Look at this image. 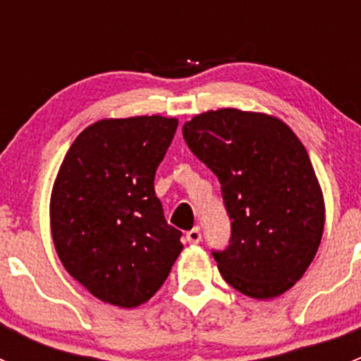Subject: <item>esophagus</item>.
Masks as SVG:
<instances>
[{"label":"esophagus","instance_id":"esophagus-1","mask_svg":"<svg viewBox=\"0 0 361 361\" xmlns=\"http://www.w3.org/2000/svg\"><path fill=\"white\" fill-rule=\"evenodd\" d=\"M201 239H202V235H201V228L199 227H194L192 231L187 232V241L190 243V245H199V243H201Z\"/></svg>","mask_w":361,"mask_h":361}]
</instances>
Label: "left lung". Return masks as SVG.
<instances>
[{
    "instance_id": "left-lung-1",
    "label": "left lung",
    "mask_w": 361,
    "mask_h": 361,
    "mask_svg": "<svg viewBox=\"0 0 361 361\" xmlns=\"http://www.w3.org/2000/svg\"><path fill=\"white\" fill-rule=\"evenodd\" d=\"M188 148L221 185L231 245L220 274L251 298L278 297L307 271L322 243L325 202L304 145L279 118L224 108L185 122Z\"/></svg>"
}]
</instances>
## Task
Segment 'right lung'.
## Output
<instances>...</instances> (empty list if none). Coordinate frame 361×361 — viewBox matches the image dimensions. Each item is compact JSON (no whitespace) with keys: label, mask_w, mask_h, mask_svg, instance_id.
Masks as SVG:
<instances>
[{"label":"right lung","mask_w":361,"mask_h":361,"mask_svg":"<svg viewBox=\"0 0 361 361\" xmlns=\"http://www.w3.org/2000/svg\"><path fill=\"white\" fill-rule=\"evenodd\" d=\"M178 120L160 115L99 120L69 147L50 197V227L64 269L118 307L152 298L183 250L164 218L155 171Z\"/></svg>","instance_id":"obj_1"}]
</instances>
